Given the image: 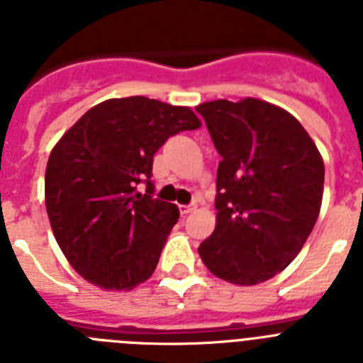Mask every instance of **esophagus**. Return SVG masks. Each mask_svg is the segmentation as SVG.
<instances>
[{"instance_id": "obj_1", "label": "esophagus", "mask_w": 363, "mask_h": 363, "mask_svg": "<svg viewBox=\"0 0 363 363\" xmlns=\"http://www.w3.org/2000/svg\"><path fill=\"white\" fill-rule=\"evenodd\" d=\"M196 209V203H189V205H179V213L184 214V216H187L189 213H192V211Z\"/></svg>"}]
</instances>
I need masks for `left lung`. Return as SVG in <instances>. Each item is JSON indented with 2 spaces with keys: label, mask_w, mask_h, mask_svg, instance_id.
Masks as SVG:
<instances>
[{
  "label": "left lung",
  "mask_w": 363,
  "mask_h": 363,
  "mask_svg": "<svg viewBox=\"0 0 363 363\" xmlns=\"http://www.w3.org/2000/svg\"><path fill=\"white\" fill-rule=\"evenodd\" d=\"M196 112L221 156L216 229L198 252L221 280L262 284L309 238L322 205L323 160L296 118L262 99H216Z\"/></svg>",
  "instance_id": "left-lung-1"
}]
</instances>
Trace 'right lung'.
Wrapping results in <instances>:
<instances>
[{
  "mask_svg": "<svg viewBox=\"0 0 363 363\" xmlns=\"http://www.w3.org/2000/svg\"><path fill=\"white\" fill-rule=\"evenodd\" d=\"M200 125L189 107L130 96L86 111L56 143L45 172L47 214L86 281L130 291L149 280L179 216L152 196V158L169 138Z\"/></svg>",
  "mask_w": 363,
  "mask_h": 363,
  "instance_id": "right-lung-1",
  "label": "right lung"
}]
</instances>
